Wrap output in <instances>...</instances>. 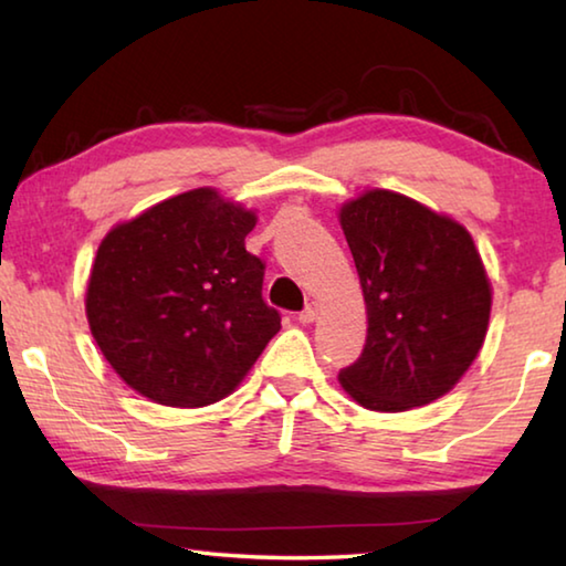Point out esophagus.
Segmentation results:
<instances>
[{"instance_id": "obj_1", "label": "esophagus", "mask_w": 566, "mask_h": 566, "mask_svg": "<svg viewBox=\"0 0 566 566\" xmlns=\"http://www.w3.org/2000/svg\"><path fill=\"white\" fill-rule=\"evenodd\" d=\"M317 317H319V304H317V302H310V304H306L304 310L300 312V317H296V319H300L302 324H312Z\"/></svg>"}]
</instances>
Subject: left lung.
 Returning a JSON list of instances; mask_svg holds the SVG:
<instances>
[{
	"label": "left lung",
	"mask_w": 566,
	"mask_h": 566,
	"mask_svg": "<svg viewBox=\"0 0 566 566\" xmlns=\"http://www.w3.org/2000/svg\"><path fill=\"white\" fill-rule=\"evenodd\" d=\"M339 222L369 322L342 387L375 411L424 407L462 379L484 344L492 286L482 256L462 224L397 191H364Z\"/></svg>",
	"instance_id": "1"
}]
</instances>
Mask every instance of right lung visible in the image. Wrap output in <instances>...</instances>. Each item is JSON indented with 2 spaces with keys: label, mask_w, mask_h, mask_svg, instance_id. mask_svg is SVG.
I'll use <instances>...</instances> for the list:
<instances>
[{
  "label": "right lung",
  "mask_w": 566,
  "mask_h": 566,
  "mask_svg": "<svg viewBox=\"0 0 566 566\" xmlns=\"http://www.w3.org/2000/svg\"><path fill=\"white\" fill-rule=\"evenodd\" d=\"M254 224V212L202 187L102 239L87 286L90 329L142 397L214 405L280 332V312L262 300L264 262L244 247Z\"/></svg>",
  "instance_id": "obj_1"
}]
</instances>
